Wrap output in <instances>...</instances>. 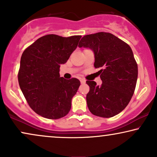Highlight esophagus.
<instances>
[{"label": "esophagus", "mask_w": 157, "mask_h": 157, "mask_svg": "<svg viewBox=\"0 0 157 157\" xmlns=\"http://www.w3.org/2000/svg\"><path fill=\"white\" fill-rule=\"evenodd\" d=\"M80 82H81V84H85V82H86V80H85L84 78H81Z\"/></svg>", "instance_id": "esophagus-1"}]
</instances>
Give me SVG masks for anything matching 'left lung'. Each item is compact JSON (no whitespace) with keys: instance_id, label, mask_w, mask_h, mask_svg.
Segmentation results:
<instances>
[{"instance_id":"left-lung-1","label":"left lung","mask_w":157,"mask_h":157,"mask_svg":"<svg viewBox=\"0 0 157 157\" xmlns=\"http://www.w3.org/2000/svg\"><path fill=\"white\" fill-rule=\"evenodd\" d=\"M79 47L94 52L95 68L102 84L86 81L90 92L86 102L91 113L97 117L110 118L127 107L134 94L138 79V65L128 44L109 33L100 32L84 36Z\"/></svg>"}]
</instances>
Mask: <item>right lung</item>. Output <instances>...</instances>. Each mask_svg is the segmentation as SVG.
I'll list each match as a JSON object with an SVG mask.
<instances>
[{
  "mask_svg": "<svg viewBox=\"0 0 157 157\" xmlns=\"http://www.w3.org/2000/svg\"><path fill=\"white\" fill-rule=\"evenodd\" d=\"M81 38L46 35L23 52L19 84L28 105L38 115L57 119L69 113L80 81L60 77L59 67L67 61Z\"/></svg>",
  "mask_w": 157,
  "mask_h": 157,
  "instance_id": "1",
  "label": "right lung"
}]
</instances>
